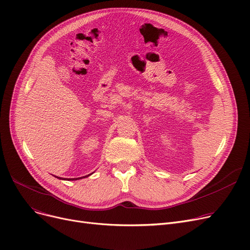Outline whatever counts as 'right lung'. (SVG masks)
Here are the masks:
<instances>
[{
  "label": "right lung",
  "instance_id": "1",
  "mask_svg": "<svg viewBox=\"0 0 250 250\" xmlns=\"http://www.w3.org/2000/svg\"><path fill=\"white\" fill-rule=\"evenodd\" d=\"M89 175H91V174H89ZM89 175H86V176H89ZM86 176H85V177H86ZM58 178H60V177H58ZM79 178H82V177H79ZM79 178H73V179L77 180V179H79ZM60 179H62V178H60ZM71 179H72V178H71ZM73 179H72V180H73Z\"/></svg>",
  "mask_w": 250,
  "mask_h": 250
}]
</instances>
